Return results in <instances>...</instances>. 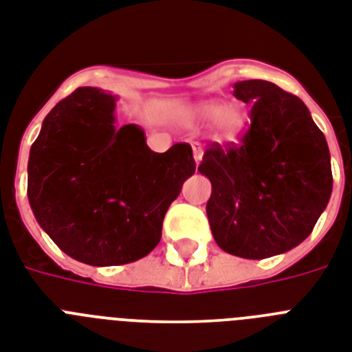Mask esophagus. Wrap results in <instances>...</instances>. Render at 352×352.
I'll return each instance as SVG.
<instances>
[{
    "label": "esophagus",
    "mask_w": 352,
    "mask_h": 352,
    "mask_svg": "<svg viewBox=\"0 0 352 352\" xmlns=\"http://www.w3.org/2000/svg\"><path fill=\"white\" fill-rule=\"evenodd\" d=\"M191 148H193V159H195V164L199 166L202 161V155H204V151H202V146L199 144V142H193V144H191Z\"/></svg>",
    "instance_id": "1"
}]
</instances>
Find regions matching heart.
Masks as SVG:
<instances>
[{
    "label": "heart",
    "mask_w": 352,
    "mask_h": 352,
    "mask_svg": "<svg viewBox=\"0 0 352 352\" xmlns=\"http://www.w3.org/2000/svg\"><path fill=\"white\" fill-rule=\"evenodd\" d=\"M182 121L191 126L210 122V133L217 142H235L245 124V116L236 104H222L221 101H201L182 111Z\"/></svg>",
    "instance_id": "heart-1"
}]
</instances>
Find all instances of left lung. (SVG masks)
<instances>
[{"mask_svg": "<svg viewBox=\"0 0 352 352\" xmlns=\"http://www.w3.org/2000/svg\"><path fill=\"white\" fill-rule=\"evenodd\" d=\"M251 104L241 146L206 150L199 171L211 182L206 204L213 239L241 258L282 255L311 235L333 191L331 153L302 99L270 81L233 85Z\"/></svg>", "mask_w": 352, "mask_h": 352, "instance_id": "obj_1", "label": "left lung"}]
</instances>
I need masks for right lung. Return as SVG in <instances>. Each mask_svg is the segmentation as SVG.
<instances>
[{
	"instance_id": "right-lung-1",
	"label": "right lung",
	"mask_w": 352,
	"mask_h": 352,
	"mask_svg": "<svg viewBox=\"0 0 352 352\" xmlns=\"http://www.w3.org/2000/svg\"><path fill=\"white\" fill-rule=\"evenodd\" d=\"M117 96L81 87L50 110L28 155L37 224L74 260L121 265L146 256L186 179L190 144L151 151L137 124L117 126Z\"/></svg>"
}]
</instances>
